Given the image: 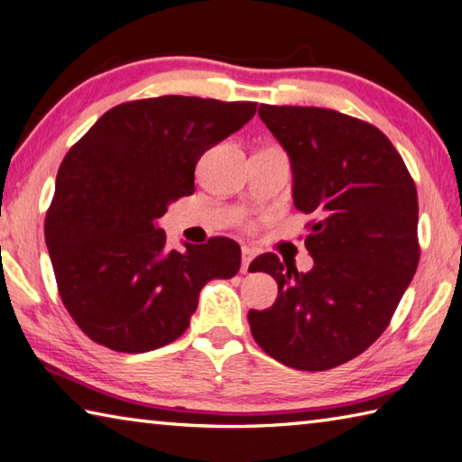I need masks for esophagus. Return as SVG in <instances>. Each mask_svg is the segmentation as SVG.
<instances>
[{
  "instance_id": "obj_1",
  "label": "esophagus",
  "mask_w": 462,
  "mask_h": 462,
  "mask_svg": "<svg viewBox=\"0 0 462 462\" xmlns=\"http://www.w3.org/2000/svg\"><path fill=\"white\" fill-rule=\"evenodd\" d=\"M254 258V250L250 246H242V273H248V266Z\"/></svg>"
}]
</instances>
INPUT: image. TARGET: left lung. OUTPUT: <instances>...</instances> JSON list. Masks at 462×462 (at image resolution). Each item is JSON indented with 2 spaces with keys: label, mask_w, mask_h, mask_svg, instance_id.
<instances>
[{
  "label": "left lung",
  "mask_w": 462,
  "mask_h": 462,
  "mask_svg": "<svg viewBox=\"0 0 462 462\" xmlns=\"http://www.w3.org/2000/svg\"><path fill=\"white\" fill-rule=\"evenodd\" d=\"M258 115L289 153L297 209L313 216L305 246L315 264L299 273L271 253L254 258L279 297L250 309V331L276 362L331 370L380 337L416 273L414 180L390 139L356 116L274 105Z\"/></svg>",
  "instance_id": "8db88e82"
}]
</instances>
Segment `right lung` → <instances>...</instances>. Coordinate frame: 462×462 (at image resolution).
Returning <instances> with one entry per match:
<instances>
[{
    "mask_svg": "<svg viewBox=\"0 0 462 462\" xmlns=\"http://www.w3.org/2000/svg\"><path fill=\"white\" fill-rule=\"evenodd\" d=\"M254 113L256 103L199 97L131 100L66 153L44 234L66 311L92 341L121 354L163 347L188 329L204 284L238 273L234 240L180 253L157 220L194 194L199 157Z\"/></svg>",
    "mask_w": 462,
    "mask_h": 462,
    "instance_id": "add662e5",
    "label": "right lung"
}]
</instances>
